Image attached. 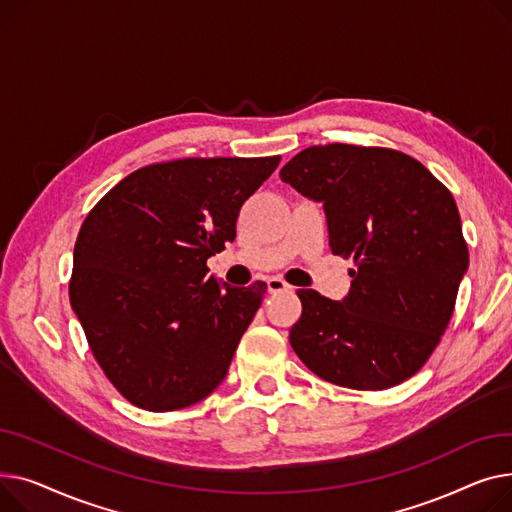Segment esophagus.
I'll return each instance as SVG.
<instances>
[{
    "label": "esophagus",
    "mask_w": 512,
    "mask_h": 512,
    "mask_svg": "<svg viewBox=\"0 0 512 512\" xmlns=\"http://www.w3.org/2000/svg\"><path fill=\"white\" fill-rule=\"evenodd\" d=\"M266 287H268V293H281V291L291 289V285L285 283V281L279 279V277H270V279L266 281Z\"/></svg>",
    "instance_id": "1"
}]
</instances>
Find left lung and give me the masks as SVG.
<instances>
[{"label": "left lung", "instance_id": "8db88e82", "mask_svg": "<svg viewBox=\"0 0 512 512\" xmlns=\"http://www.w3.org/2000/svg\"><path fill=\"white\" fill-rule=\"evenodd\" d=\"M279 175L322 202L330 250L355 262L341 302L297 291L293 351L316 376L347 388L411 378L440 343L469 266L453 194L413 157L380 146H310Z\"/></svg>", "mask_w": 512, "mask_h": 512}]
</instances>
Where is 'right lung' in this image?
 Returning a JSON list of instances; mask_svg holds the SVG:
<instances>
[{"label": "right lung", "mask_w": 512, "mask_h": 512, "mask_svg": "<svg viewBox=\"0 0 512 512\" xmlns=\"http://www.w3.org/2000/svg\"><path fill=\"white\" fill-rule=\"evenodd\" d=\"M279 161L148 165L124 177L84 219L70 304L97 364L132 405L184 409L227 376L266 283H219L206 275V260L233 242L239 208Z\"/></svg>", "instance_id": "right-lung-1"}]
</instances>
